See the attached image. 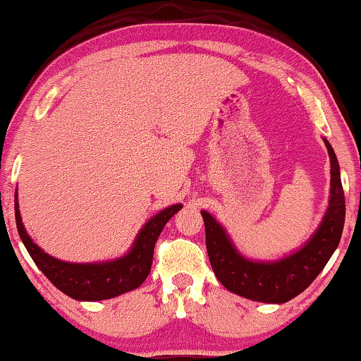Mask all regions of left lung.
Masks as SVG:
<instances>
[{"label":"left lung","mask_w":361,"mask_h":361,"mask_svg":"<svg viewBox=\"0 0 361 361\" xmlns=\"http://www.w3.org/2000/svg\"><path fill=\"white\" fill-rule=\"evenodd\" d=\"M323 141L331 163L329 205L312 237L294 254L272 262L247 259L235 249L227 230L208 212H202L212 269L230 293L271 305L288 302L318 277L336 250L345 225V193L336 154L326 139Z\"/></svg>","instance_id":"obj_1"}]
</instances>
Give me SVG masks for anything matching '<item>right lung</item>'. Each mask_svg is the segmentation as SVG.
Segmentation results:
<instances>
[{"label": "right lung", "mask_w": 361, "mask_h": 361, "mask_svg": "<svg viewBox=\"0 0 361 361\" xmlns=\"http://www.w3.org/2000/svg\"><path fill=\"white\" fill-rule=\"evenodd\" d=\"M181 207V203H176L147 220L145 227L139 230L131 250L123 257L106 262L73 264L51 257L35 244L21 222L18 200L15 195V219L21 242L51 284L77 301H102L139 288L151 271L154 244L159 233Z\"/></svg>", "instance_id": "obj_1"}]
</instances>
